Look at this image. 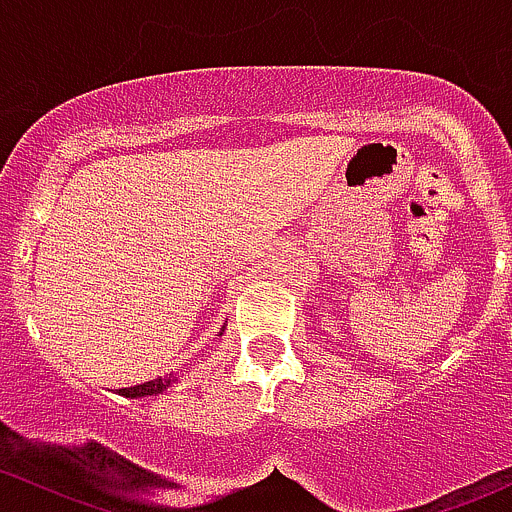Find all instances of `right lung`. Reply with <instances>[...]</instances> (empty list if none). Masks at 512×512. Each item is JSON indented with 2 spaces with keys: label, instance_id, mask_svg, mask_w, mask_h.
<instances>
[{
  "label": "right lung",
  "instance_id": "right-lung-1",
  "mask_svg": "<svg viewBox=\"0 0 512 512\" xmlns=\"http://www.w3.org/2000/svg\"><path fill=\"white\" fill-rule=\"evenodd\" d=\"M223 334V332H220ZM178 376H158V379L146 381V384L138 386H128V389H118V394L126 396V399H141V396H153V394H163L170 384H175Z\"/></svg>",
  "mask_w": 512,
  "mask_h": 512
}]
</instances>
